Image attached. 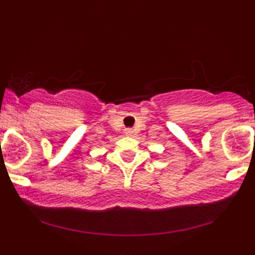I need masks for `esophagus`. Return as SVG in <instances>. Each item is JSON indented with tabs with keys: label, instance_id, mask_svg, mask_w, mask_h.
Instances as JSON below:
<instances>
[{
	"label": "esophagus",
	"instance_id": "esophagus-1",
	"mask_svg": "<svg viewBox=\"0 0 255 255\" xmlns=\"http://www.w3.org/2000/svg\"><path fill=\"white\" fill-rule=\"evenodd\" d=\"M125 134H127V135H131V134H133V129H131V128H126Z\"/></svg>",
	"mask_w": 255,
	"mask_h": 255
}]
</instances>
